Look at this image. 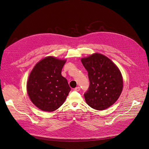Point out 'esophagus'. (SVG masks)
Wrapping results in <instances>:
<instances>
[{"instance_id":"esophagus-1","label":"esophagus","mask_w":149,"mask_h":149,"mask_svg":"<svg viewBox=\"0 0 149 149\" xmlns=\"http://www.w3.org/2000/svg\"><path fill=\"white\" fill-rule=\"evenodd\" d=\"M74 90L75 91L79 92V91H80V87H75V88H74Z\"/></svg>"}]
</instances>
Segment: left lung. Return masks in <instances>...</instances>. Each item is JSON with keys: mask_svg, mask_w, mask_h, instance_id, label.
Returning <instances> with one entry per match:
<instances>
[{"mask_svg": "<svg viewBox=\"0 0 149 149\" xmlns=\"http://www.w3.org/2000/svg\"><path fill=\"white\" fill-rule=\"evenodd\" d=\"M88 72L89 87L84 94L87 104L104 110L114 104L122 93L123 79L120 70L107 57L95 53L81 59Z\"/></svg>", "mask_w": 149, "mask_h": 149, "instance_id": "1", "label": "left lung"}]
</instances>
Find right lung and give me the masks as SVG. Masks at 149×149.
Wrapping results in <instances>:
<instances>
[{"label":"right lung","mask_w":149,"mask_h":149,"mask_svg":"<svg viewBox=\"0 0 149 149\" xmlns=\"http://www.w3.org/2000/svg\"><path fill=\"white\" fill-rule=\"evenodd\" d=\"M66 61L47 57L38 62L29 75L27 90L32 102L40 109L52 112L63 104L71 91L61 74Z\"/></svg>","instance_id":"add662e5"}]
</instances>
